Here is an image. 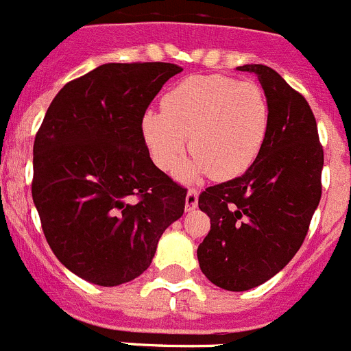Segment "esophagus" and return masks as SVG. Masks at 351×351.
Wrapping results in <instances>:
<instances>
[{
    "label": "esophagus",
    "mask_w": 351,
    "mask_h": 351,
    "mask_svg": "<svg viewBox=\"0 0 351 351\" xmlns=\"http://www.w3.org/2000/svg\"><path fill=\"white\" fill-rule=\"evenodd\" d=\"M198 204V191L197 190H188V193H186V210L190 213V210H193L195 207H197Z\"/></svg>",
    "instance_id": "esophagus-1"
}]
</instances>
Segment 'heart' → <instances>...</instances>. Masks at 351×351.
I'll return each mask as SVG.
<instances>
[{
  "label": "heart",
  "instance_id": "1",
  "mask_svg": "<svg viewBox=\"0 0 351 351\" xmlns=\"http://www.w3.org/2000/svg\"><path fill=\"white\" fill-rule=\"evenodd\" d=\"M269 132V104L255 82L226 75H193L161 98V112L145 110L141 133L149 156L163 172L178 169L188 149L193 153L179 169L182 181L213 173L234 179L246 172Z\"/></svg>",
  "mask_w": 351,
  "mask_h": 351
}]
</instances>
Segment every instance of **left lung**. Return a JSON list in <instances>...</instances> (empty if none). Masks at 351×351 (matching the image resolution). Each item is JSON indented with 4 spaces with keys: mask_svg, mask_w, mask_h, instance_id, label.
<instances>
[{
    "mask_svg": "<svg viewBox=\"0 0 351 351\" xmlns=\"http://www.w3.org/2000/svg\"><path fill=\"white\" fill-rule=\"evenodd\" d=\"M239 71L258 77L269 104V132L253 165L209 186L198 207L210 230L197 256L207 280L244 291L271 280L302 246L322 197L324 149L313 110L300 93L265 64Z\"/></svg>",
    "mask_w": 351,
    "mask_h": 351,
    "instance_id": "left-lung-1",
    "label": "left lung"
}]
</instances>
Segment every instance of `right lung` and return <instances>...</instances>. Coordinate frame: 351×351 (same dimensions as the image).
Segmentation results:
<instances>
[{
  "label": "right lung",
  "mask_w": 351,
  "mask_h": 351,
  "mask_svg": "<svg viewBox=\"0 0 351 351\" xmlns=\"http://www.w3.org/2000/svg\"><path fill=\"white\" fill-rule=\"evenodd\" d=\"M172 63H107L63 86L33 145L31 193L49 246L68 271L117 287L151 265L184 213L186 188L153 163L142 114Z\"/></svg>",
  "instance_id": "add662e5"
}]
</instances>
